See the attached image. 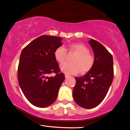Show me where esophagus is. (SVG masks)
<instances>
[{"label":"esophagus","mask_w":130,"mask_h":130,"mask_svg":"<svg viewBox=\"0 0 130 130\" xmlns=\"http://www.w3.org/2000/svg\"><path fill=\"white\" fill-rule=\"evenodd\" d=\"M70 77V75H67V74H65V78H69Z\"/></svg>","instance_id":"obj_1"}]
</instances>
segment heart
I'll return each mask as SVG.
<instances>
[{
	"label": "heart",
	"mask_w": 130,
	"mask_h": 130,
	"mask_svg": "<svg viewBox=\"0 0 130 130\" xmlns=\"http://www.w3.org/2000/svg\"><path fill=\"white\" fill-rule=\"evenodd\" d=\"M69 52L76 53L72 59V62H66L61 66V70L66 74L71 75L77 73L81 70L82 73L89 71L93 66L94 58L87 47L81 43H74L68 46ZM55 60L59 63L62 64L66 61L67 56L66 49L60 46L55 49L54 53Z\"/></svg>",
	"instance_id": "obj_1"
}]
</instances>
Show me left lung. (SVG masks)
<instances>
[{
    "label": "left lung",
    "instance_id": "1",
    "mask_svg": "<svg viewBox=\"0 0 130 130\" xmlns=\"http://www.w3.org/2000/svg\"><path fill=\"white\" fill-rule=\"evenodd\" d=\"M89 43L94 52L93 66L83 76L75 77L76 84L73 90L75 102L87 109L101 103L106 96L114 76L111 54L98 41L90 39Z\"/></svg>",
    "mask_w": 130,
    "mask_h": 130
}]
</instances>
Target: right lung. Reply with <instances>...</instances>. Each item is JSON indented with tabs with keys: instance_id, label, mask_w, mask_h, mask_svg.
Instances as JSON below:
<instances>
[{
	"instance_id": "1",
	"label": "right lung",
	"mask_w": 130,
	"mask_h": 130,
	"mask_svg": "<svg viewBox=\"0 0 130 130\" xmlns=\"http://www.w3.org/2000/svg\"><path fill=\"white\" fill-rule=\"evenodd\" d=\"M59 37L41 36L21 52L17 78L22 92L29 102L44 108L55 101L65 79L54 57L55 49L62 45ZM55 73L54 77H49Z\"/></svg>"
}]
</instances>
